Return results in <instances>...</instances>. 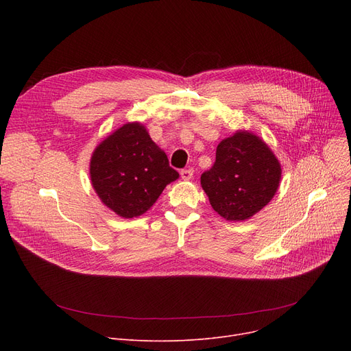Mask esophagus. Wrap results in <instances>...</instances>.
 <instances>
[{"label": "esophagus", "instance_id": "obj_1", "mask_svg": "<svg viewBox=\"0 0 351 351\" xmlns=\"http://www.w3.org/2000/svg\"><path fill=\"white\" fill-rule=\"evenodd\" d=\"M180 176L183 180H191L193 178V169H183L180 171Z\"/></svg>", "mask_w": 351, "mask_h": 351}]
</instances>
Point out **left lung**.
Segmentation results:
<instances>
[{"label":"left lung","mask_w":351,"mask_h":351,"mask_svg":"<svg viewBox=\"0 0 351 351\" xmlns=\"http://www.w3.org/2000/svg\"><path fill=\"white\" fill-rule=\"evenodd\" d=\"M282 166L270 147L252 132L237 131L216 147L212 168L200 176L212 208L230 222L263 209L279 189Z\"/></svg>","instance_id":"obj_1"}]
</instances>
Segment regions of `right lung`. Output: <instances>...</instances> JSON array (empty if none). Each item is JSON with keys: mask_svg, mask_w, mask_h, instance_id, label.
Wrapping results in <instances>:
<instances>
[{"mask_svg": "<svg viewBox=\"0 0 351 351\" xmlns=\"http://www.w3.org/2000/svg\"><path fill=\"white\" fill-rule=\"evenodd\" d=\"M89 175L102 204L125 219L151 209L166 185L179 178L139 122L125 123L95 147Z\"/></svg>", "mask_w": 351, "mask_h": 351, "instance_id": "add662e5", "label": "right lung"}]
</instances>
